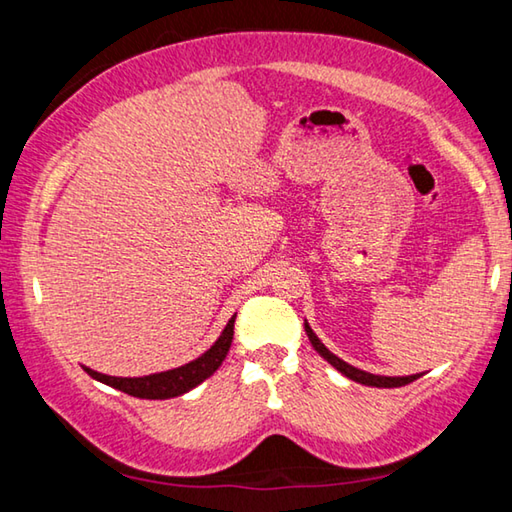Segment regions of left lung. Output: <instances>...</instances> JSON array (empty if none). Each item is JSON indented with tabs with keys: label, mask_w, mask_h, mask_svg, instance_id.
I'll return each instance as SVG.
<instances>
[{
	"label": "left lung",
	"mask_w": 512,
	"mask_h": 512,
	"mask_svg": "<svg viewBox=\"0 0 512 512\" xmlns=\"http://www.w3.org/2000/svg\"><path fill=\"white\" fill-rule=\"evenodd\" d=\"M305 332H307L311 345H314V348H316V352L320 354V357L327 359L329 363H332V366H334L336 370L343 372L345 377H350L352 381H359V384L377 386V388H397V386H406V384H411V381H415V379L420 377V375H409V377H381V375H370V372L354 368V366H350V363H345L343 359L336 357V354L329 352V350L325 348V345L320 343V339H318V336L314 334V329L309 327V323H305Z\"/></svg>",
	"instance_id": "1"
}]
</instances>
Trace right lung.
I'll use <instances>...</instances> for the list:
<instances>
[{"label": "right lung", "mask_w": 512, "mask_h": 512, "mask_svg": "<svg viewBox=\"0 0 512 512\" xmlns=\"http://www.w3.org/2000/svg\"><path fill=\"white\" fill-rule=\"evenodd\" d=\"M232 336H235V316L228 320V325H225L219 339H216L212 348L205 354H201V357L185 363V366L180 368H173L167 372H155V375L110 377L90 368L85 370H88V375L97 381H103V384L117 388L121 393L140 397V400H169V397H178L187 391H192V388H196L201 381L214 375L216 368L221 366L225 354L230 350Z\"/></svg>", "instance_id": "1"}]
</instances>
